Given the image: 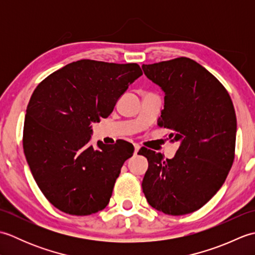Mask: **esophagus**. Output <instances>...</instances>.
<instances>
[{"mask_svg":"<svg viewBox=\"0 0 255 255\" xmlns=\"http://www.w3.org/2000/svg\"><path fill=\"white\" fill-rule=\"evenodd\" d=\"M133 145H134V154H137L138 151L140 150V145L138 143H134Z\"/></svg>","mask_w":255,"mask_h":255,"instance_id":"obj_1","label":"esophagus"}]
</instances>
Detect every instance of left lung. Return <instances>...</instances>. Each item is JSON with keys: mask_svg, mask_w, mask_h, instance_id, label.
Returning <instances> with one entry per match:
<instances>
[{"mask_svg": "<svg viewBox=\"0 0 255 255\" xmlns=\"http://www.w3.org/2000/svg\"><path fill=\"white\" fill-rule=\"evenodd\" d=\"M149 80L164 92L158 126L180 143L172 159L141 149L148 159L142 191L151 207L181 216L209 202L223 186L235 159L237 118L219 81L189 58L143 64Z\"/></svg>", "mask_w": 255, "mask_h": 255, "instance_id": "8db88e82", "label": "left lung"}]
</instances>
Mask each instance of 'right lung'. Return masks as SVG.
Masks as SVG:
<instances>
[{"label":"right lung","instance_id":"1","mask_svg":"<svg viewBox=\"0 0 255 255\" xmlns=\"http://www.w3.org/2000/svg\"><path fill=\"white\" fill-rule=\"evenodd\" d=\"M142 71L137 63L79 60L37 86L26 110L23 147L46 198L69 215L104 209L124 162L133 153L125 140L90 144L92 124L111 115Z\"/></svg>","mask_w":255,"mask_h":255}]
</instances>
